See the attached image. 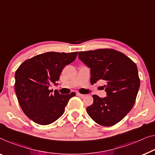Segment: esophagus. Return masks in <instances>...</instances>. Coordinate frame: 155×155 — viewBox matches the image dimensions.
I'll list each match as a JSON object with an SVG mask.
<instances>
[{"instance_id": "obj_1", "label": "esophagus", "mask_w": 155, "mask_h": 155, "mask_svg": "<svg viewBox=\"0 0 155 155\" xmlns=\"http://www.w3.org/2000/svg\"><path fill=\"white\" fill-rule=\"evenodd\" d=\"M77 95L78 96V97H85V94H81V93H79V92H77Z\"/></svg>"}]
</instances>
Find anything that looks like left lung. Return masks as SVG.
<instances>
[{
    "instance_id": "8db88e82",
    "label": "left lung",
    "mask_w": 155,
    "mask_h": 155,
    "mask_svg": "<svg viewBox=\"0 0 155 155\" xmlns=\"http://www.w3.org/2000/svg\"><path fill=\"white\" fill-rule=\"evenodd\" d=\"M78 58L91 68L92 85L102 79L107 96L94 94L93 103L87 107L89 116L100 125L110 127L125 117L134 104L140 78L134 62L113 48L80 51Z\"/></svg>"
}]
</instances>
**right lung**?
I'll use <instances>...</instances> for the list:
<instances>
[{"mask_svg": "<svg viewBox=\"0 0 155 155\" xmlns=\"http://www.w3.org/2000/svg\"><path fill=\"white\" fill-rule=\"evenodd\" d=\"M78 52H47L25 61L15 72V89L21 108L37 124L47 125L55 122L75 92L61 94L48 89L59 80L64 67L77 58Z\"/></svg>", "mask_w": 155, "mask_h": 155, "instance_id": "right-lung-1", "label": "right lung"}]
</instances>
